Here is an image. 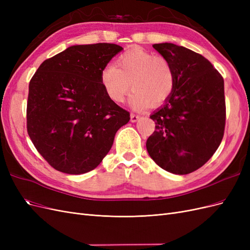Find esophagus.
<instances>
[{
	"label": "esophagus",
	"instance_id": "esophagus-1",
	"mask_svg": "<svg viewBox=\"0 0 250 250\" xmlns=\"http://www.w3.org/2000/svg\"><path fill=\"white\" fill-rule=\"evenodd\" d=\"M139 119H140V116H138V115H134V113H131V115H130V121L132 123L137 122Z\"/></svg>",
	"mask_w": 250,
	"mask_h": 250
}]
</instances>
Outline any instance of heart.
<instances>
[{"mask_svg":"<svg viewBox=\"0 0 250 250\" xmlns=\"http://www.w3.org/2000/svg\"><path fill=\"white\" fill-rule=\"evenodd\" d=\"M100 83L116 103H123L130 87L134 88L129 104L135 110H143L150 103L160 105L169 99L175 88V74L166 57L133 48L121 54L115 64L103 67Z\"/></svg>","mask_w":250,"mask_h":250,"instance_id":"heart-1","label":"heart"}]
</instances>
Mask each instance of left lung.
<instances>
[{"instance_id":"left-lung-1","label":"left lung","mask_w":250,"mask_h":250,"mask_svg":"<svg viewBox=\"0 0 250 250\" xmlns=\"http://www.w3.org/2000/svg\"><path fill=\"white\" fill-rule=\"evenodd\" d=\"M153 48L170 62L175 88L150 116L155 130L146 147L162 169L185 175L202 167L221 144L224 80L207 58L190 49L170 42L154 43Z\"/></svg>"}]
</instances>
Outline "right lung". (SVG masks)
<instances>
[{
    "label": "right lung",
    "mask_w": 250,
    "mask_h": 250,
    "mask_svg": "<svg viewBox=\"0 0 250 250\" xmlns=\"http://www.w3.org/2000/svg\"><path fill=\"white\" fill-rule=\"evenodd\" d=\"M122 50L106 42L76 44L44 60L30 80L27 131L55 170L75 175L94 170L129 122V112L100 83L102 69Z\"/></svg>",
    "instance_id": "1"
}]
</instances>
